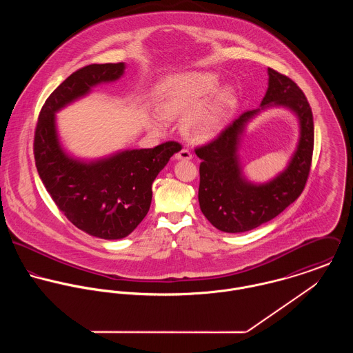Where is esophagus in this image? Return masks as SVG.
I'll return each mask as SVG.
<instances>
[{
	"instance_id": "obj_1",
	"label": "esophagus",
	"mask_w": 353,
	"mask_h": 353,
	"mask_svg": "<svg viewBox=\"0 0 353 353\" xmlns=\"http://www.w3.org/2000/svg\"><path fill=\"white\" fill-rule=\"evenodd\" d=\"M192 157H193L192 152L189 151V150H186V148L181 150V151L175 154V159H176V160H190Z\"/></svg>"
}]
</instances>
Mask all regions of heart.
I'll use <instances>...</instances> for the list:
<instances>
[{"instance_id": "b5f03b06", "label": "heart", "mask_w": 353, "mask_h": 353, "mask_svg": "<svg viewBox=\"0 0 353 353\" xmlns=\"http://www.w3.org/2000/svg\"><path fill=\"white\" fill-rule=\"evenodd\" d=\"M219 83V77L214 73L206 72L170 76L157 87L156 110L168 119L189 112L183 121L188 136L196 140L210 139L223 128L236 105L234 88L223 87L216 92ZM212 93L214 97L205 101L204 99ZM154 123L160 126L157 122Z\"/></svg>"}]
</instances>
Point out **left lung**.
Here are the masks:
<instances>
[{"instance_id":"1","label":"left lung","mask_w":353,"mask_h":353,"mask_svg":"<svg viewBox=\"0 0 353 353\" xmlns=\"http://www.w3.org/2000/svg\"><path fill=\"white\" fill-rule=\"evenodd\" d=\"M268 74V91L261 107L243 112L217 139L196 150L202 160L200 208L210 224L223 232H246L274 219L302 194L308 178L314 150L311 107L290 77L270 68ZM276 105L299 117L300 141L286 170L272 181L256 185L244 178L237 150L247 123L262 109Z\"/></svg>"}]
</instances>
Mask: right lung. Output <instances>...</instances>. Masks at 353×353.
Instances as JSON below:
<instances>
[{
	"label": "right lung",
	"instance_id": "1",
	"mask_svg": "<svg viewBox=\"0 0 353 353\" xmlns=\"http://www.w3.org/2000/svg\"><path fill=\"white\" fill-rule=\"evenodd\" d=\"M125 68L123 62L92 63L72 73L45 101L34 140L38 174L52 201L77 228L108 241L128 236L143 221L154 178L182 147L168 141L84 161L61 147L55 112L88 95L95 85L118 80Z\"/></svg>",
	"mask_w": 353,
	"mask_h": 353
}]
</instances>
